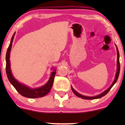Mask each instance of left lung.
Listing matches in <instances>:
<instances>
[{
    "instance_id": "8db88e82",
    "label": "left lung",
    "mask_w": 125,
    "mask_h": 125,
    "mask_svg": "<svg viewBox=\"0 0 125 125\" xmlns=\"http://www.w3.org/2000/svg\"><path fill=\"white\" fill-rule=\"evenodd\" d=\"M116 50H117V72H116V77H115V81H113V83L112 84V85L110 86L109 87L108 89H107V90H106L104 92L102 93V94H99V95L97 96H94V97H88V96H83V95H82V94H78V93L77 92H76L75 90H74L72 88V90L73 92L74 93V94H76V95L77 96L79 97H81L82 99H89V100H91V99H99V98H100V97L104 96V95H106L107 93L109 92L110 91V89L112 88V87H113V86L114 85L115 83L116 82L117 79H118V77H119V73H120V62H119V51H118V49L117 48H116Z\"/></svg>"
}]
</instances>
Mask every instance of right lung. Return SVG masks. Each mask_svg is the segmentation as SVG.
I'll use <instances>...</instances> for the list:
<instances>
[{"instance_id":"add662e5","label":"right lung","mask_w":125,"mask_h":125,"mask_svg":"<svg viewBox=\"0 0 125 125\" xmlns=\"http://www.w3.org/2000/svg\"><path fill=\"white\" fill-rule=\"evenodd\" d=\"M15 33L13 35L12 39H11L10 43L9 46L8 50H7L6 55V72L8 78L10 83L13 86V87L16 89L17 91L19 93L23 96H25L28 98H38V97H41L46 95L51 90L52 87L53 83L54 81V77L56 74V70L54 69L53 72L52 73L51 77H50L49 81L45 85L43 86L42 87L37 89H31L29 87L24 85V84L19 83L16 80L13 76L10 70V52L11 48H12V44L13 40Z\"/></svg>"}]
</instances>
